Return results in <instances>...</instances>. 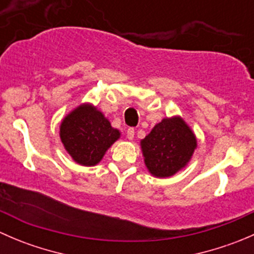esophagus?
<instances>
[{
    "mask_svg": "<svg viewBox=\"0 0 254 254\" xmlns=\"http://www.w3.org/2000/svg\"><path fill=\"white\" fill-rule=\"evenodd\" d=\"M134 136H135V130L132 129V127H129V129H127V137L129 140H132V139H134Z\"/></svg>",
    "mask_w": 254,
    "mask_h": 254,
    "instance_id": "1",
    "label": "esophagus"
}]
</instances>
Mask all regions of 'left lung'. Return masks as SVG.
Masks as SVG:
<instances>
[{
  "label": "left lung",
  "mask_w": 254,
  "mask_h": 254,
  "mask_svg": "<svg viewBox=\"0 0 254 254\" xmlns=\"http://www.w3.org/2000/svg\"><path fill=\"white\" fill-rule=\"evenodd\" d=\"M145 166L157 178H167L183 170L196 148V137L183 118H165L140 141Z\"/></svg>",
  "instance_id": "8db88e82"
}]
</instances>
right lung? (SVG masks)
I'll return each mask as SVG.
<instances>
[{
    "label": "right lung",
    "instance_id": "add662e5",
    "mask_svg": "<svg viewBox=\"0 0 254 254\" xmlns=\"http://www.w3.org/2000/svg\"><path fill=\"white\" fill-rule=\"evenodd\" d=\"M120 137V131L91 103L76 107L60 124V139L76 163L96 166L107 150Z\"/></svg>",
    "mask_w": 254,
    "mask_h": 254
}]
</instances>
